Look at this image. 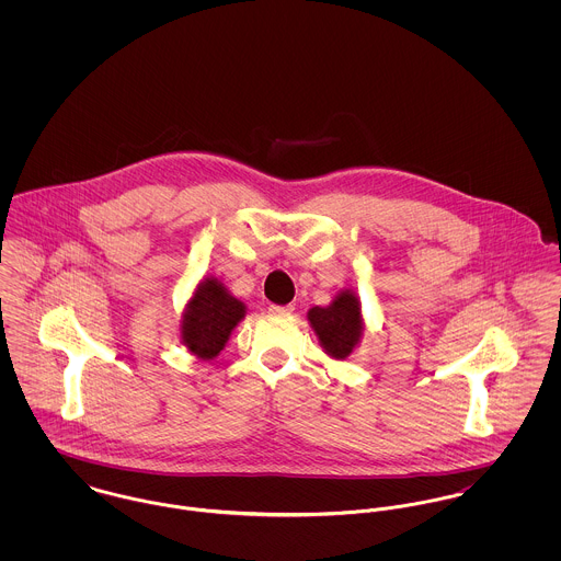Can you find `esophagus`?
<instances>
[{
  "label": "esophagus",
  "instance_id": "1",
  "mask_svg": "<svg viewBox=\"0 0 561 561\" xmlns=\"http://www.w3.org/2000/svg\"><path fill=\"white\" fill-rule=\"evenodd\" d=\"M270 313H272V316H291V313H294V307H291V305H287V307H276V305H272V307H270Z\"/></svg>",
  "mask_w": 561,
  "mask_h": 561
}]
</instances>
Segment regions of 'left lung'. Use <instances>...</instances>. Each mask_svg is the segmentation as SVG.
<instances>
[{"label": "left lung", "mask_w": 561, "mask_h": 561, "mask_svg": "<svg viewBox=\"0 0 561 561\" xmlns=\"http://www.w3.org/2000/svg\"><path fill=\"white\" fill-rule=\"evenodd\" d=\"M309 321L316 328L325 352L334 358L350 356L363 332L360 307L356 296L350 291L339 294L336 300L325 309H311Z\"/></svg>", "instance_id": "1"}]
</instances>
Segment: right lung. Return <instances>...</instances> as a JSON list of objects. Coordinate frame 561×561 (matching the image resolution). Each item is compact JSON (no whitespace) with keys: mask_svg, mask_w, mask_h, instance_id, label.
I'll return each instance as SVG.
<instances>
[{"mask_svg":"<svg viewBox=\"0 0 561 561\" xmlns=\"http://www.w3.org/2000/svg\"><path fill=\"white\" fill-rule=\"evenodd\" d=\"M243 318V305L216 280L198 285L181 325L183 343L201 358H214L227 343L231 330Z\"/></svg>","mask_w":561,"mask_h":561,"instance_id":"1","label":"right lung"}]
</instances>
